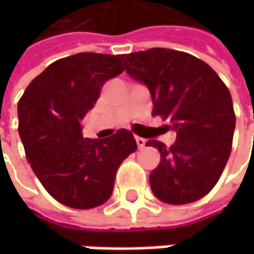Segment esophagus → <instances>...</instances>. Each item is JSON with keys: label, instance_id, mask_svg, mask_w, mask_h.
Returning <instances> with one entry per match:
<instances>
[{"label": "esophagus", "instance_id": "obj_1", "mask_svg": "<svg viewBox=\"0 0 254 254\" xmlns=\"http://www.w3.org/2000/svg\"><path fill=\"white\" fill-rule=\"evenodd\" d=\"M135 141H136V145H138V148H142L144 145H145V139L144 138H141V136H135Z\"/></svg>", "mask_w": 254, "mask_h": 254}]
</instances>
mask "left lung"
<instances>
[{"mask_svg":"<svg viewBox=\"0 0 254 254\" xmlns=\"http://www.w3.org/2000/svg\"><path fill=\"white\" fill-rule=\"evenodd\" d=\"M127 72L145 83L153 116L169 121L174 145L150 139L160 153L150 174L153 194L168 204H187L212 191L228 162L235 113L227 85L203 60L177 50L150 48L122 56Z\"/></svg>","mask_w":254,"mask_h":254,"instance_id":"obj_1","label":"left lung"}]
</instances>
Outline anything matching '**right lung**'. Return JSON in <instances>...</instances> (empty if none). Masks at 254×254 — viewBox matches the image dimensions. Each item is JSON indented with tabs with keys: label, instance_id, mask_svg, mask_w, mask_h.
<instances>
[{
	"label": "right lung",
	"instance_id": "right-lung-1",
	"mask_svg": "<svg viewBox=\"0 0 254 254\" xmlns=\"http://www.w3.org/2000/svg\"><path fill=\"white\" fill-rule=\"evenodd\" d=\"M121 59L97 53L60 59L35 77L19 100L26 159L47 192L67 207L104 204L121 163L136 150L127 129L107 139H89L80 127L104 82L125 70Z\"/></svg>",
	"mask_w": 254,
	"mask_h": 254
}]
</instances>
